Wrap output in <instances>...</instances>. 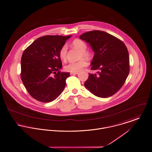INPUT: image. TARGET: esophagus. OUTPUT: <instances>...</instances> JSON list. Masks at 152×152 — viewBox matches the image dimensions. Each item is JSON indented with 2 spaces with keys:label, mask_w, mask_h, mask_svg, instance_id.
<instances>
[{
  "label": "esophagus",
  "mask_w": 152,
  "mask_h": 152,
  "mask_svg": "<svg viewBox=\"0 0 152 152\" xmlns=\"http://www.w3.org/2000/svg\"><path fill=\"white\" fill-rule=\"evenodd\" d=\"M78 74V72H70V74L71 75H76V74Z\"/></svg>",
  "instance_id": "esophagus-1"
}]
</instances>
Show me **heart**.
I'll return each mask as SVG.
<instances>
[{
    "instance_id": "b5f03b06",
    "label": "heart",
    "mask_w": 152,
    "mask_h": 152,
    "mask_svg": "<svg viewBox=\"0 0 152 152\" xmlns=\"http://www.w3.org/2000/svg\"><path fill=\"white\" fill-rule=\"evenodd\" d=\"M71 45L72 47L78 49L80 50V58L83 56L88 60H91L93 57V53L91 50L87 49V45L85 42L80 39H75L73 40ZM68 48L66 45H63L59 50L58 56L61 60H66L67 58ZM88 62L85 58H80L77 61L69 62L65 66L64 69L66 71L71 72H79L83 67L87 66Z\"/></svg>"
}]
</instances>
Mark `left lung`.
Masks as SVG:
<instances>
[{
	"label": "left lung",
	"mask_w": 152,
	"mask_h": 152,
	"mask_svg": "<svg viewBox=\"0 0 152 152\" xmlns=\"http://www.w3.org/2000/svg\"><path fill=\"white\" fill-rule=\"evenodd\" d=\"M89 43L95 55L91 62L92 70L84 85L99 97H108L123 86L129 72V57L124 42L106 32L91 31L80 36Z\"/></svg>",
	"instance_id": "left-lung-1"
}]
</instances>
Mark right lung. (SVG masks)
<instances>
[{"mask_svg":"<svg viewBox=\"0 0 152 152\" xmlns=\"http://www.w3.org/2000/svg\"><path fill=\"white\" fill-rule=\"evenodd\" d=\"M71 36H43L24 50L21 78L29 94L36 100L50 102L63 91L70 74L60 72L62 63L58 52Z\"/></svg>","mask_w":152,"mask_h":152,"instance_id":"right-lung-1","label":"right lung"}]
</instances>
